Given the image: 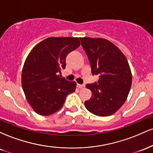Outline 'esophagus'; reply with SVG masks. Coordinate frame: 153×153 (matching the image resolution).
Masks as SVG:
<instances>
[{
  "label": "esophagus",
  "instance_id": "34e87169",
  "mask_svg": "<svg viewBox=\"0 0 153 153\" xmlns=\"http://www.w3.org/2000/svg\"><path fill=\"white\" fill-rule=\"evenodd\" d=\"M77 87H78L79 89H82V88H85V85H81V84H77Z\"/></svg>",
  "mask_w": 153,
  "mask_h": 153
}]
</instances>
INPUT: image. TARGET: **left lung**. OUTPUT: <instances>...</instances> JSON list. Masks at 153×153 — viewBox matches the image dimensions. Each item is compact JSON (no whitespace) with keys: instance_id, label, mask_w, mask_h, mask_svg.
Listing matches in <instances>:
<instances>
[{"instance_id":"obj_1","label":"left lung","mask_w":153,"mask_h":153,"mask_svg":"<svg viewBox=\"0 0 153 153\" xmlns=\"http://www.w3.org/2000/svg\"><path fill=\"white\" fill-rule=\"evenodd\" d=\"M90 62L93 75L99 76L98 82L87 84L92 93L85 101V108L99 117L117 112L127 99L131 85L130 67L122 51L103 38H80Z\"/></svg>"}]
</instances>
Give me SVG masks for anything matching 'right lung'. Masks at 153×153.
Segmentation results:
<instances>
[{
	"mask_svg": "<svg viewBox=\"0 0 153 153\" xmlns=\"http://www.w3.org/2000/svg\"><path fill=\"white\" fill-rule=\"evenodd\" d=\"M78 37H49L28 54L22 73L24 94L36 114L49 116L62 108L67 96L74 92L76 82L61 78L66 57L80 46Z\"/></svg>",
	"mask_w": 153,
	"mask_h": 153,
	"instance_id": "1",
	"label": "right lung"
}]
</instances>
